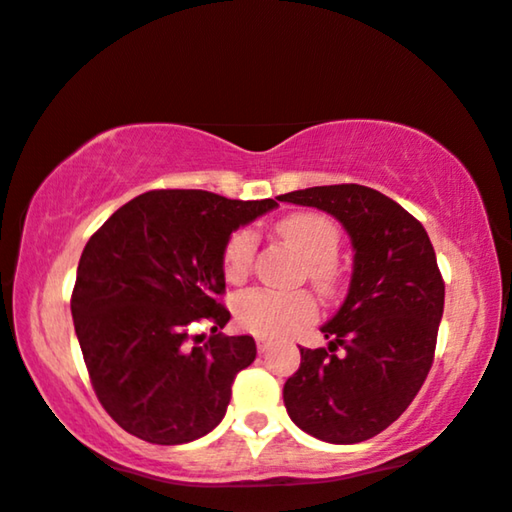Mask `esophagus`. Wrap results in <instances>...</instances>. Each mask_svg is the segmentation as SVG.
I'll return each instance as SVG.
<instances>
[{
    "mask_svg": "<svg viewBox=\"0 0 512 512\" xmlns=\"http://www.w3.org/2000/svg\"><path fill=\"white\" fill-rule=\"evenodd\" d=\"M256 347H258V352H268V349L272 347V340L270 338H263V335H258L256 338Z\"/></svg>",
    "mask_w": 512,
    "mask_h": 512,
    "instance_id": "1",
    "label": "esophagus"
}]
</instances>
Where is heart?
Returning a JSON list of instances; mask_svg holds the SVG:
<instances>
[{
	"mask_svg": "<svg viewBox=\"0 0 512 512\" xmlns=\"http://www.w3.org/2000/svg\"><path fill=\"white\" fill-rule=\"evenodd\" d=\"M277 233L307 261V277L321 293L333 296L340 284L335 261L340 247V230L324 214L298 212L277 223ZM256 233L240 228L223 244L221 265L228 282L247 279L254 265ZM317 317V303L307 291L279 293L270 289H249L235 298V319L244 331L256 335H289Z\"/></svg>",
	"mask_w": 512,
	"mask_h": 512,
	"instance_id": "heart-1",
	"label": "heart"
}]
</instances>
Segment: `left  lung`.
<instances>
[{"instance_id":"1","label":"left lung","mask_w":512,"mask_h":512,"mask_svg":"<svg viewBox=\"0 0 512 512\" xmlns=\"http://www.w3.org/2000/svg\"><path fill=\"white\" fill-rule=\"evenodd\" d=\"M277 200L324 209L354 247L345 303L321 326L328 347H300L286 412L326 443H361L403 415L431 370L445 305L436 251L422 223L375 188L314 186Z\"/></svg>"}]
</instances>
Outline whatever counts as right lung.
Returning a JSON list of instances; mask_svg holds the SVG:
<instances>
[{
    "label": "right lung",
    "instance_id": "right-lung-1",
    "mask_svg": "<svg viewBox=\"0 0 512 512\" xmlns=\"http://www.w3.org/2000/svg\"><path fill=\"white\" fill-rule=\"evenodd\" d=\"M277 202L149 191L116 209L83 249L72 317L102 408L132 436L181 445L221 422L251 335H223L221 254L233 230ZM205 320L213 335L193 336Z\"/></svg>",
    "mask_w": 512,
    "mask_h": 512
}]
</instances>
